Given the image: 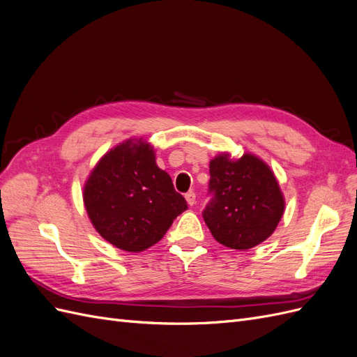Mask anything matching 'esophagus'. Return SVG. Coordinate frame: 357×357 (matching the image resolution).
Here are the masks:
<instances>
[{"instance_id": "34e87169", "label": "esophagus", "mask_w": 357, "mask_h": 357, "mask_svg": "<svg viewBox=\"0 0 357 357\" xmlns=\"http://www.w3.org/2000/svg\"><path fill=\"white\" fill-rule=\"evenodd\" d=\"M185 198H186L188 204H189V205H190V207H192V205L197 202V193H195V192H193V190H190V192H188V193H186V197H185Z\"/></svg>"}]
</instances>
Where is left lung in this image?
I'll list each match as a JSON object with an SVG mask.
<instances>
[{"mask_svg":"<svg viewBox=\"0 0 357 357\" xmlns=\"http://www.w3.org/2000/svg\"><path fill=\"white\" fill-rule=\"evenodd\" d=\"M210 176L213 198L202 215L214 240L244 252L269 238L286 202L266 162L253 153L222 152L210 160Z\"/></svg>","mask_w":357,"mask_h":357,"instance_id":"1","label":"left lung"}]
</instances>
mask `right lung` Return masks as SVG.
Masks as SVG:
<instances>
[{
  "instance_id": "1",
  "label": "right lung",
  "mask_w": 357,
  "mask_h": 357,
  "mask_svg": "<svg viewBox=\"0 0 357 357\" xmlns=\"http://www.w3.org/2000/svg\"><path fill=\"white\" fill-rule=\"evenodd\" d=\"M83 204L96 232L131 253L156 244L188 210L168 172L158 167L153 146L143 138L125 139L96 162L84 181Z\"/></svg>"
}]
</instances>
